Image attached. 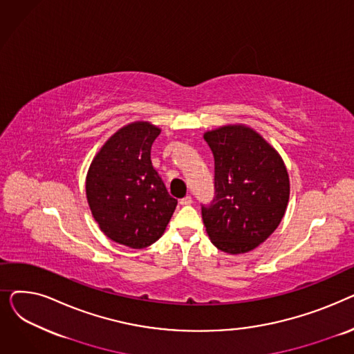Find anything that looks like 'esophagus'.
<instances>
[{"mask_svg": "<svg viewBox=\"0 0 354 354\" xmlns=\"http://www.w3.org/2000/svg\"><path fill=\"white\" fill-rule=\"evenodd\" d=\"M179 203H180V205H191V203H192V198H191V196H185V198H182V199L179 201Z\"/></svg>", "mask_w": 354, "mask_h": 354, "instance_id": "34e87169", "label": "esophagus"}]
</instances>
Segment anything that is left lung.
<instances>
[{
	"mask_svg": "<svg viewBox=\"0 0 354 354\" xmlns=\"http://www.w3.org/2000/svg\"><path fill=\"white\" fill-rule=\"evenodd\" d=\"M215 162V196L202 205L211 243L227 254L257 248L277 230L290 198L286 165L251 127L230 124L203 135Z\"/></svg>",
	"mask_w": 354,
	"mask_h": 354,
	"instance_id": "8db88e82",
	"label": "left lung"
}]
</instances>
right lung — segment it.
Wrapping results in <instances>:
<instances>
[{
	"label": "right lung",
	"mask_w": 354,
	"mask_h": 354,
	"mask_svg": "<svg viewBox=\"0 0 354 354\" xmlns=\"http://www.w3.org/2000/svg\"><path fill=\"white\" fill-rule=\"evenodd\" d=\"M159 133L147 122L119 129L93 159L86 178L87 202L100 230L135 250L156 243L178 205L152 166L151 147Z\"/></svg>",
	"instance_id": "obj_1"
}]
</instances>
